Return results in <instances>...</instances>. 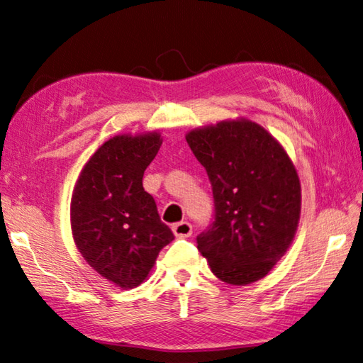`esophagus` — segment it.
<instances>
[{
  "instance_id": "obj_1",
  "label": "esophagus",
  "mask_w": 363,
  "mask_h": 363,
  "mask_svg": "<svg viewBox=\"0 0 363 363\" xmlns=\"http://www.w3.org/2000/svg\"><path fill=\"white\" fill-rule=\"evenodd\" d=\"M173 232L177 238H187L192 235V225H190L187 220H181L173 225Z\"/></svg>"
}]
</instances>
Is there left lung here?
Returning <instances> with one entry per match:
<instances>
[{
	"mask_svg": "<svg viewBox=\"0 0 363 363\" xmlns=\"http://www.w3.org/2000/svg\"><path fill=\"white\" fill-rule=\"evenodd\" d=\"M187 144L213 186L214 223L196 237L211 272L230 285L266 277L296 235L301 182L277 139L248 118L195 128Z\"/></svg>",
	"mask_w": 363,
	"mask_h": 363,
	"instance_id": "1",
	"label": "left lung"
}]
</instances>
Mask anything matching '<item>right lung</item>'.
Here are the masks:
<instances>
[{"label": "right lung", "instance_id": "obj_1", "mask_svg": "<svg viewBox=\"0 0 363 363\" xmlns=\"http://www.w3.org/2000/svg\"><path fill=\"white\" fill-rule=\"evenodd\" d=\"M162 143L160 131L110 138L84 163L73 187V242L102 279L125 290L144 284L160 251L174 238L143 187Z\"/></svg>", "mask_w": 363, "mask_h": 363}]
</instances>
